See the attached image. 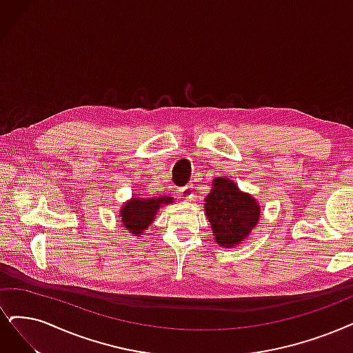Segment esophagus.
<instances>
[{
  "instance_id": "34e87169",
  "label": "esophagus",
  "mask_w": 353,
  "mask_h": 353,
  "mask_svg": "<svg viewBox=\"0 0 353 353\" xmlns=\"http://www.w3.org/2000/svg\"><path fill=\"white\" fill-rule=\"evenodd\" d=\"M180 194H181V198H185V199H192V198L194 196L193 185H192V183H189V185H186L185 188H181V189H180Z\"/></svg>"
}]
</instances>
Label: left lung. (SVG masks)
Wrapping results in <instances>:
<instances>
[{
    "label": "left lung",
    "mask_w": 353,
    "mask_h": 353,
    "mask_svg": "<svg viewBox=\"0 0 353 353\" xmlns=\"http://www.w3.org/2000/svg\"><path fill=\"white\" fill-rule=\"evenodd\" d=\"M205 215L210 221L215 243L223 249L240 245L260 219V205L253 194L243 192L228 177H215L205 198Z\"/></svg>",
    "instance_id": "obj_1"
}]
</instances>
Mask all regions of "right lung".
Here are the masks:
<instances>
[{
    "label": "right lung",
    "mask_w": 353,
    "mask_h": 353,
    "mask_svg": "<svg viewBox=\"0 0 353 353\" xmlns=\"http://www.w3.org/2000/svg\"><path fill=\"white\" fill-rule=\"evenodd\" d=\"M173 202L174 199L172 196L147 198L143 194H138V196L134 194L119 210L121 224L129 231L130 236L142 237L161 208Z\"/></svg>",
    "instance_id": "1"
}]
</instances>
